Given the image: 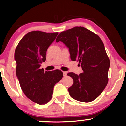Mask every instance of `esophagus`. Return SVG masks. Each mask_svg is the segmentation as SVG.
I'll list each match as a JSON object with an SVG mask.
<instances>
[{
  "mask_svg": "<svg viewBox=\"0 0 126 126\" xmlns=\"http://www.w3.org/2000/svg\"><path fill=\"white\" fill-rule=\"evenodd\" d=\"M63 76L64 77H66L67 75V72H63Z\"/></svg>",
  "mask_w": 126,
  "mask_h": 126,
  "instance_id": "1",
  "label": "esophagus"
}]
</instances>
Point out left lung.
Segmentation results:
<instances>
[{
	"label": "left lung",
	"mask_w": 126,
	"mask_h": 126,
	"mask_svg": "<svg viewBox=\"0 0 126 126\" xmlns=\"http://www.w3.org/2000/svg\"><path fill=\"white\" fill-rule=\"evenodd\" d=\"M69 48L71 59L79 62L83 72L80 75L69 72L73 84L69 95L77 101L89 103L100 96L108 83L109 59L100 37L84 27L75 26L62 32L56 42Z\"/></svg>",
	"instance_id": "obj_1"
}]
</instances>
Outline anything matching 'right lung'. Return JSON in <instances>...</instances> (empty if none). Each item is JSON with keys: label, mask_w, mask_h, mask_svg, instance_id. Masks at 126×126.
<instances>
[{"label": "right lung", "mask_w": 126, "mask_h": 126, "mask_svg": "<svg viewBox=\"0 0 126 126\" xmlns=\"http://www.w3.org/2000/svg\"><path fill=\"white\" fill-rule=\"evenodd\" d=\"M58 34L30 32L21 39L15 50L16 75L22 90L27 98L39 104L51 100L54 86L63 76L60 70L47 72L40 69L42 62H45L47 49Z\"/></svg>", "instance_id": "add662e5"}]
</instances>
